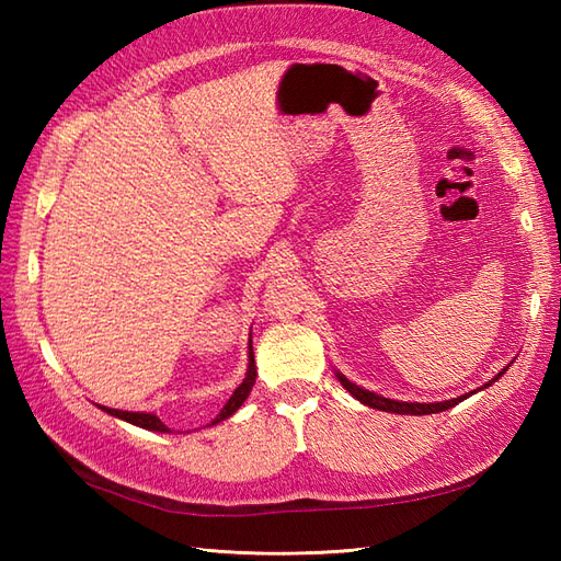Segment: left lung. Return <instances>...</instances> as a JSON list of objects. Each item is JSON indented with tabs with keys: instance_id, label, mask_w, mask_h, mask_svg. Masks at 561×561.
<instances>
[{
	"instance_id": "obj_1",
	"label": "left lung",
	"mask_w": 561,
	"mask_h": 561,
	"mask_svg": "<svg viewBox=\"0 0 561 561\" xmlns=\"http://www.w3.org/2000/svg\"><path fill=\"white\" fill-rule=\"evenodd\" d=\"M504 371H506V368H504ZM504 371H502V374H504ZM502 374H499V376H502ZM499 376H496V378H499ZM337 378H340V383H342L344 388H347L356 400L368 404V408L383 410V412H396V414H436V412L450 410L453 404H458V402H462L465 398L470 396V392H468V396L453 398V400H446V402H398V400L380 398V396H376V392H371V390H364V388H359V386H354L352 380H347L342 374H337ZM496 378H492V380H496ZM492 380H490V383H484V386H492Z\"/></svg>"
}]
</instances>
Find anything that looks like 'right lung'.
Returning <instances> with one entry per match:
<instances>
[{"label": "right lung", "instance_id": "right-lung-1", "mask_svg": "<svg viewBox=\"0 0 561 561\" xmlns=\"http://www.w3.org/2000/svg\"><path fill=\"white\" fill-rule=\"evenodd\" d=\"M255 376H257V371H255V356H253V347H250L248 374H245V378H243V383L233 390V396L229 398V402L224 404V410L217 414V420H214L211 424H219L221 420H229V416H231L238 408H241V404H243L245 398H248L250 388H253V383H255ZM103 410L108 412V414H113V416H121V420H125V422H129V424L141 426V428H149V432H169V426H165L157 414H147V412H123V410H111V408H103Z\"/></svg>", "mask_w": 561, "mask_h": 561}]
</instances>
